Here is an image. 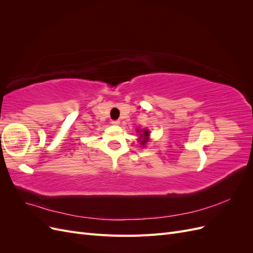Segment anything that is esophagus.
Masks as SVG:
<instances>
[{"instance_id": "obj_1", "label": "esophagus", "mask_w": 253, "mask_h": 253, "mask_svg": "<svg viewBox=\"0 0 253 253\" xmlns=\"http://www.w3.org/2000/svg\"><path fill=\"white\" fill-rule=\"evenodd\" d=\"M111 124L114 125V126H118V125L120 124V121H119V120H112Z\"/></svg>"}]
</instances>
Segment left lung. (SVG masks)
<instances>
[{"label": "left lung", "instance_id": "obj_1", "mask_svg": "<svg viewBox=\"0 0 253 253\" xmlns=\"http://www.w3.org/2000/svg\"><path fill=\"white\" fill-rule=\"evenodd\" d=\"M139 132V131H138ZM141 136H140V143L142 144V145H144L145 143H147V141H148V136H149V132H148V129H144V131L142 132V134H140Z\"/></svg>", "mask_w": 253, "mask_h": 253}]
</instances>
